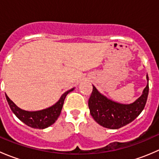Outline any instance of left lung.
<instances>
[{
    "label": "left lung",
    "mask_w": 159,
    "mask_h": 159,
    "mask_svg": "<svg viewBox=\"0 0 159 159\" xmlns=\"http://www.w3.org/2000/svg\"><path fill=\"white\" fill-rule=\"evenodd\" d=\"M147 80L148 77L147 75ZM148 83L138 100L130 105H122L112 102L101 94L93 86L89 99L90 113L100 125L107 129H118L134 121L145 106L148 94Z\"/></svg>",
    "instance_id": "8db88e82"
}]
</instances>
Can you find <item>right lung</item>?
I'll use <instances>...</instances> for the list:
<instances>
[{"label": "right lung", "mask_w": 159, "mask_h": 159, "mask_svg": "<svg viewBox=\"0 0 159 159\" xmlns=\"http://www.w3.org/2000/svg\"><path fill=\"white\" fill-rule=\"evenodd\" d=\"M73 90L74 89H71L64 93L58 102L53 106L46 109L38 111H28L20 109L14 105V102L9 98L8 96L6 95V98H7L11 111L20 121L34 129H44L55 122L61 111L65 97L68 93Z\"/></svg>", "instance_id": "obj_1"}]
</instances>
